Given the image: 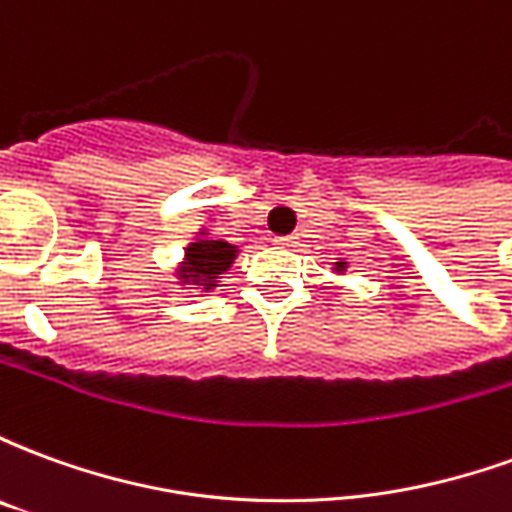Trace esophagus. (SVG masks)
Returning <instances> with one entry per match:
<instances>
[{
  "label": "esophagus",
  "instance_id": "obj_1",
  "mask_svg": "<svg viewBox=\"0 0 512 512\" xmlns=\"http://www.w3.org/2000/svg\"><path fill=\"white\" fill-rule=\"evenodd\" d=\"M279 246H296L299 241H296V235H282V238H277Z\"/></svg>",
  "mask_w": 512,
  "mask_h": 512
}]
</instances>
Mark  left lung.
I'll return each mask as SVG.
<instances>
[{"label":"left lung","instance_id":"8db88e82","mask_svg":"<svg viewBox=\"0 0 512 512\" xmlns=\"http://www.w3.org/2000/svg\"><path fill=\"white\" fill-rule=\"evenodd\" d=\"M345 268H348V263H345V260H337V263H334V274H343Z\"/></svg>","mask_w":512,"mask_h":512}]
</instances>
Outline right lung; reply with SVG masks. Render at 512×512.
I'll use <instances>...</instances> for the list:
<instances>
[{
	"mask_svg": "<svg viewBox=\"0 0 512 512\" xmlns=\"http://www.w3.org/2000/svg\"><path fill=\"white\" fill-rule=\"evenodd\" d=\"M238 246L224 241V238H213L211 233L202 230L189 246L186 255L180 260V266L175 268L180 288H194L208 293L216 288V282L222 277L227 268L235 263Z\"/></svg>",
	"mask_w": 512,
	"mask_h": 512,
	"instance_id": "1",
	"label": "right lung"
}]
</instances>
